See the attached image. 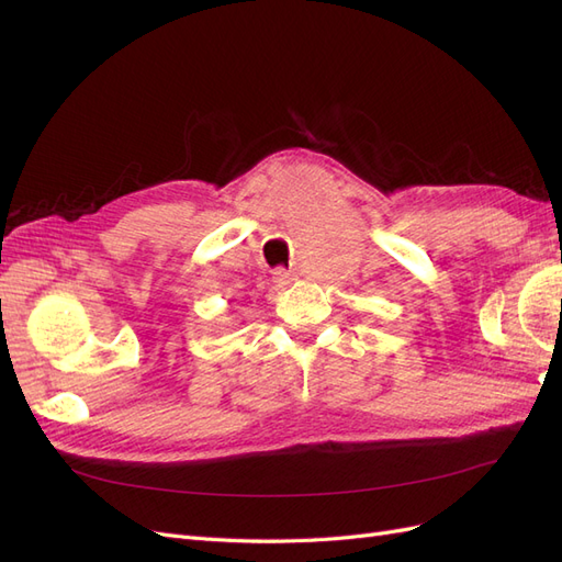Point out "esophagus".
Wrapping results in <instances>:
<instances>
[{"instance_id": "esophagus-1", "label": "esophagus", "mask_w": 562, "mask_h": 562, "mask_svg": "<svg viewBox=\"0 0 562 562\" xmlns=\"http://www.w3.org/2000/svg\"><path fill=\"white\" fill-rule=\"evenodd\" d=\"M274 283H279V285L291 283V274H288L285 269H274Z\"/></svg>"}]
</instances>
